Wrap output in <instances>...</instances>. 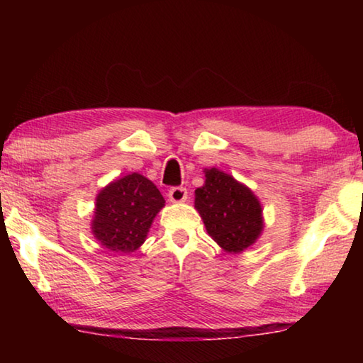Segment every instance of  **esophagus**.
Wrapping results in <instances>:
<instances>
[{"label":"esophagus","mask_w":363,"mask_h":363,"mask_svg":"<svg viewBox=\"0 0 363 363\" xmlns=\"http://www.w3.org/2000/svg\"><path fill=\"white\" fill-rule=\"evenodd\" d=\"M168 199H169V201H173V203H181V201H186L187 200V189L186 187L169 189Z\"/></svg>","instance_id":"esophagus-1"}]
</instances>
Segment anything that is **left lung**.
<instances>
[{"instance_id": "obj_1", "label": "left lung", "mask_w": 363, "mask_h": 363, "mask_svg": "<svg viewBox=\"0 0 363 363\" xmlns=\"http://www.w3.org/2000/svg\"><path fill=\"white\" fill-rule=\"evenodd\" d=\"M195 208L206 232L227 253H242L264 229L257 196L218 168L205 169L203 187L195 190Z\"/></svg>"}]
</instances>
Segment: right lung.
<instances>
[{
    "label": "right lung",
    "instance_id": "right-lung-1",
    "mask_svg": "<svg viewBox=\"0 0 363 363\" xmlns=\"http://www.w3.org/2000/svg\"><path fill=\"white\" fill-rule=\"evenodd\" d=\"M163 206V195L152 181L138 173L123 176L97 194L93 235L113 253H133Z\"/></svg>",
    "mask_w": 363,
    "mask_h": 363
}]
</instances>
